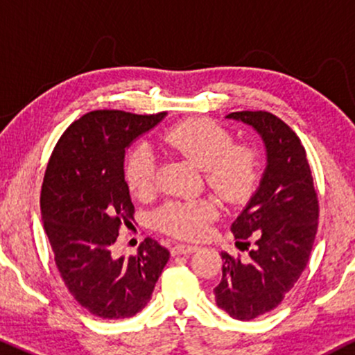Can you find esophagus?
I'll list each match as a JSON object with an SVG mask.
<instances>
[{
  "label": "esophagus",
  "mask_w": 355,
  "mask_h": 355,
  "mask_svg": "<svg viewBox=\"0 0 355 355\" xmlns=\"http://www.w3.org/2000/svg\"><path fill=\"white\" fill-rule=\"evenodd\" d=\"M195 250H197V247L195 245H189V243H177V245L172 247V255H187Z\"/></svg>",
  "instance_id": "esophagus-1"
}]
</instances>
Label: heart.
<instances>
[{"instance_id": "1", "label": "heart", "mask_w": 355, "mask_h": 355, "mask_svg": "<svg viewBox=\"0 0 355 355\" xmlns=\"http://www.w3.org/2000/svg\"><path fill=\"white\" fill-rule=\"evenodd\" d=\"M170 152L182 155L203 170L205 180L215 193L227 202L245 200L259 178V158L254 146L234 145L229 130L209 120H189L172 126L160 137ZM153 150L141 144L125 160L123 175L130 191L146 198L155 185ZM217 207L209 200L168 202L155 214L158 229L180 239H198L205 234Z\"/></svg>"}]
</instances>
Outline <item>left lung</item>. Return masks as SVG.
Returning a JSON list of instances; mask_svg holds the SVG:
<instances>
[{
    "label": "left lung",
    "instance_id": "8db88e82",
    "mask_svg": "<svg viewBox=\"0 0 355 355\" xmlns=\"http://www.w3.org/2000/svg\"><path fill=\"white\" fill-rule=\"evenodd\" d=\"M250 126L266 146V170L259 187L232 223L235 247L247 259L222 252V280L215 300L230 317L252 320L274 311L309 262L319 205L311 166L299 137L268 112L225 116Z\"/></svg>",
    "mask_w": 355,
    "mask_h": 355
}]
</instances>
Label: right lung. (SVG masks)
<instances>
[{
    "label": "right lung",
    "mask_w": 355,
    "mask_h": 355,
    "mask_svg": "<svg viewBox=\"0 0 355 355\" xmlns=\"http://www.w3.org/2000/svg\"><path fill=\"white\" fill-rule=\"evenodd\" d=\"M166 113L96 110L68 126L53 150L42 189V218L61 279L76 302L101 319L133 317L152 299L170 252L145 239L137 255L115 257L121 223L133 218L126 148Z\"/></svg>",
    "instance_id": "right-lung-1"
}]
</instances>
